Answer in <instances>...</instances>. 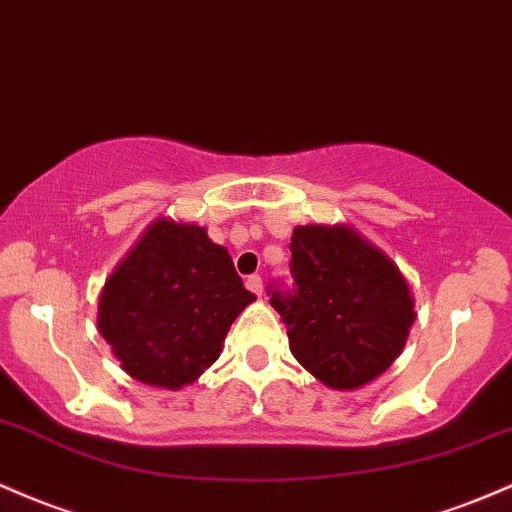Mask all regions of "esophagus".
Here are the masks:
<instances>
[{"label":"esophagus","mask_w":512,"mask_h":512,"mask_svg":"<svg viewBox=\"0 0 512 512\" xmlns=\"http://www.w3.org/2000/svg\"><path fill=\"white\" fill-rule=\"evenodd\" d=\"M245 286L252 291V294L260 296L262 294V277L260 274H250V277L245 279Z\"/></svg>","instance_id":"obj_1"}]
</instances>
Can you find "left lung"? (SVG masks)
I'll use <instances>...</instances> for the list:
<instances>
[{
    "label": "left lung",
    "instance_id": "left-lung-1",
    "mask_svg": "<svg viewBox=\"0 0 512 512\" xmlns=\"http://www.w3.org/2000/svg\"><path fill=\"white\" fill-rule=\"evenodd\" d=\"M291 296L272 303L291 355L320 384L355 391L391 367L415 320L411 286L396 262L347 223L296 226Z\"/></svg>",
    "mask_w": 512,
    "mask_h": 512
}]
</instances>
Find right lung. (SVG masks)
<instances>
[{
	"label": "right lung",
	"mask_w": 512,
	"mask_h": 512,
	"mask_svg": "<svg viewBox=\"0 0 512 512\" xmlns=\"http://www.w3.org/2000/svg\"><path fill=\"white\" fill-rule=\"evenodd\" d=\"M252 301L206 228L157 218L106 279L97 328L128 376L177 391L221 357L230 325Z\"/></svg>",
	"instance_id": "add662e5"
}]
</instances>
